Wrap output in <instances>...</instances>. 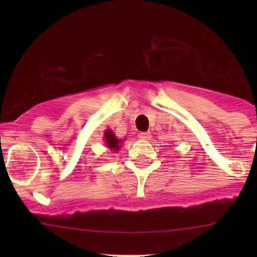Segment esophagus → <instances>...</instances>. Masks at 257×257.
I'll return each instance as SVG.
<instances>
[{
	"mask_svg": "<svg viewBox=\"0 0 257 257\" xmlns=\"http://www.w3.org/2000/svg\"><path fill=\"white\" fill-rule=\"evenodd\" d=\"M150 133H148V132H144V133H139V138L143 139V141H149L150 139Z\"/></svg>",
	"mask_w": 257,
	"mask_h": 257,
	"instance_id": "esophagus-1",
	"label": "esophagus"
}]
</instances>
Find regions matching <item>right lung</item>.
I'll use <instances>...</instances> for the list:
<instances>
[{
  "mask_svg": "<svg viewBox=\"0 0 257 257\" xmlns=\"http://www.w3.org/2000/svg\"><path fill=\"white\" fill-rule=\"evenodd\" d=\"M104 138H105V143H107L109 149H114V150L119 149V147H120L119 143H121V141L120 139L116 138L115 134H114L112 131H109V129H108V131L104 133Z\"/></svg>",
  "mask_w": 257,
  "mask_h": 257,
  "instance_id": "right-lung-1",
  "label": "right lung"
}]
</instances>
